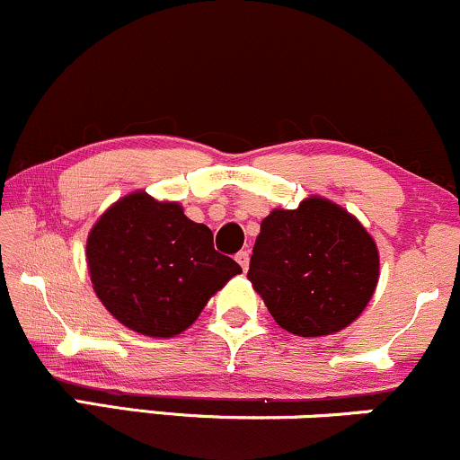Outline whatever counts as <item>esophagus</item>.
Returning a JSON list of instances; mask_svg holds the SVG:
<instances>
[{"label": "esophagus", "instance_id": "obj_1", "mask_svg": "<svg viewBox=\"0 0 460 460\" xmlns=\"http://www.w3.org/2000/svg\"><path fill=\"white\" fill-rule=\"evenodd\" d=\"M236 262L241 264V269H243V271H247V267H250V252H247V250H243V252L236 253Z\"/></svg>", "mask_w": 460, "mask_h": 460}]
</instances>
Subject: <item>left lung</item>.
Segmentation results:
<instances>
[{"label":"left lung","mask_w":460,"mask_h":460,"mask_svg":"<svg viewBox=\"0 0 460 460\" xmlns=\"http://www.w3.org/2000/svg\"><path fill=\"white\" fill-rule=\"evenodd\" d=\"M247 278L286 332L336 333L358 318L379 279V252L353 215L325 198L262 219Z\"/></svg>","instance_id":"1"}]
</instances>
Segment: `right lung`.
Here are the masks:
<instances>
[{"instance_id":"right-lung-1","label":"right lung","mask_w":460,"mask_h":460,"mask_svg":"<svg viewBox=\"0 0 460 460\" xmlns=\"http://www.w3.org/2000/svg\"><path fill=\"white\" fill-rule=\"evenodd\" d=\"M88 269L102 305L153 338L185 332L207 301L241 273L215 250L213 232L176 202L137 191L118 199L88 236Z\"/></svg>"}]
</instances>
